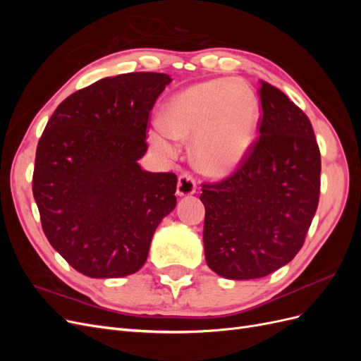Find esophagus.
I'll return each mask as SVG.
<instances>
[{"label":"esophagus","instance_id":"esophagus-1","mask_svg":"<svg viewBox=\"0 0 361 361\" xmlns=\"http://www.w3.org/2000/svg\"><path fill=\"white\" fill-rule=\"evenodd\" d=\"M195 192V179L192 178V174L190 173H183L178 179V187H176V194L179 197H187V195H191Z\"/></svg>","mask_w":361,"mask_h":361}]
</instances>
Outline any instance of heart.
I'll return each mask as SVG.
<instances>
[{"label": "heart", "instance_id": "1", "mask_svg": "<svg viewBox=\"0 0 361 361\" xmlns=\"http://www.w3.org/2000/svg\"><path fill=\"white\" fill-rule=\"evenodd\" d=\"M257 102L239 81H206L188 87L169 102L150 130L154 146L173 154L178 140H192L194 166L206 176L223 178L245 157L255 138Z\"/></svg>", "mask_w": 361, "mask_h": 361}]
</instances>
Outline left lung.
Listing matches in <instances>:
<instances>
[{
	"label": "left lung",
	"mask_w": 361,
	"mask_h": 361,
	"mask_svg": "<svg viewBox=\"0 0 361 361\" xmlns=\"http://www.w3.org/2000/svg\"><path fill=\"white\" fill-rule=\"evenodd\" d=\"M259 137L235 173L202 183L206 264L231 280L265 277L301 250L318 209L321 152L309 117L260 81Z\"/></svg>",
	"instance_id": "1"
}]
</instances>
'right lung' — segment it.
Segmentation results:
<instances>
[{"instance_id": "1", "label": "right lung", "mask_w": 361, "mask_h": 361, "mask_svg": "<svg viewBox=\"0 0 361 361\" xmlns=\"http://www.w3.org/2000/svg\"><path fill=\"white\" fill-rule=\"evenodd\" d=\"M170 75L96 81L54 111L36 150L32 195L49 244L81 274H134L162 218L176 206L174 173L140 167L149 116Z\"/></svg>"}]
</instances>
